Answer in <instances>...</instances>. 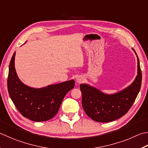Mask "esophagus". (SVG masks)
<instances>
[{
  "mask_svg": "<svg viewBox=\"0 0 148 148\" xmlns=\"http://www.w3.org/2000/svg\"><path fill=\"white\" fill-rule=\"evenodd\" d=\"M83 82H84V77H83V76H78L76 78V82L77 83H83Z\"/></svg>",
  "mask_w": 148,
  "mask_h": 148,
  "instance_id": "34e87169",
  "label": "esophagus"
}]
</instances>
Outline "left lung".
<instances>
[{"label": "left lung", "instance_id": "8db88e82", "mask_svg": "<svg viewBox=\"0 0 148 148\" xmlns=\"http://www.w3.org/2000/svg\"><path fill=\"white\" fill-rule=\"evenodd\" d=\"M137 61V76L132 84L120 92L106 95L88 85H79L83 110L91 119L98 122H109L120 119L128 112L141 87L142 71L138 56Z\"/></svg>", "mask_w": 148, "mask_h": 148}]
</instances>
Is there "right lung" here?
<instances>
[{
	"label": "right lung",
	"mask_w": 148,
	"mask_h": 148,
	"mask_svg": "<svg viewBox=\"0 0 148 148\" xmlns=\"http://www.w3.org/2000/svg\"><path fill=\"white\" fill-rule=\"evenodd\" d=\"M14 52L11 59L8 90L16 108L23 116L34 122L50 120L58 113L66 93L74 87V79L59 84L34 88L21 82L15 69Z\"/></svg>",
	"instance_id": "add662e5"
}]
</instances>
